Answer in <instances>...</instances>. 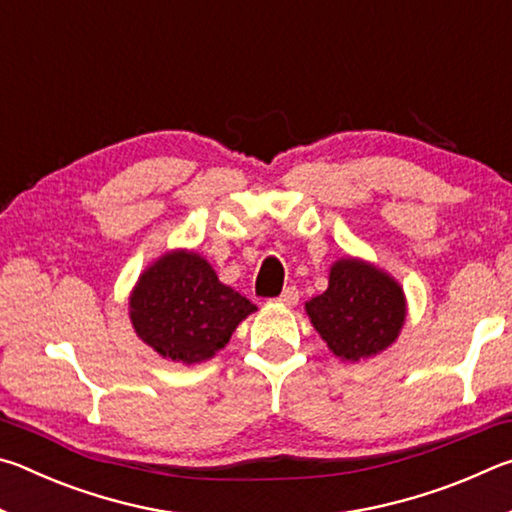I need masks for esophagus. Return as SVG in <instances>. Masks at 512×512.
<instances>
[{
    "label": "esophagus",
    "mask_w": 512,
    "mask_h": 512,
    "mask_svg": "<svg viewBox=\"0 0 512 512\" xmlns=\"http://www.w3.org/2000/svg\"><path fill=\"white\" fill-rule=\"evenodd\" d=\"M298 289L296 287H287L282 291V296L277 298V302H280V305H287V307H293L298 302Z\"/></svg>",
    "instance_id": "34e87169"
}]
</instances>
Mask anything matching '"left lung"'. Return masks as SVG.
Masks as SVG:
<instances>
[{"label":"left lung","mask_w":512,"mask_h":512,"mask_svg":"<svg viewBox=\"0 0 512 512\" xmlns=\"http://www.w3.org/2000/svg\"><path fill=\"white\" fill-rule=\"evenodd\" d=\"M305 309L336 357L361 361L395 343L406 318V298L381 268L345 257L329 268L327 291L311 298Z\"/></svg>","instance_id":"left-lung-1"}]
</instances>
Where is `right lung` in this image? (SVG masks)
Listing matches in <instances>:
<instances>
[{
	"label": "right lung",
	"instance_id": "obj_1",
	"mask_svg": "<svg viewBox=\"0 0 512 512\" xmlns=\"http://www.w3.org/2000/svg\"><path fill=\"white\" fill-rule=\"evenodd\" d=\"M131 323L164 359L201 363L225 348L232 332L257 311L248 298L219 282L194 250L164 253L140 275L131 293Z\"/></svg>",
	"mask_w": 512,
	"mask_h": 512
}]
</instances>
